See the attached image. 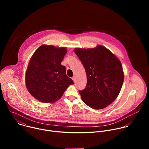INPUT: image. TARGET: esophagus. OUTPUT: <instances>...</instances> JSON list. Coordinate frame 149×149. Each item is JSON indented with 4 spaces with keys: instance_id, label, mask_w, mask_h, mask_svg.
I'll return each mask as SVG.
<instances>
[{
    "instance_id": "1",
    "label": "esophagus",
    "mask_w": 149,
    "mask_h": 149,
    "mask_svg": "<svg viewBox=\"0 0 149 149\" xmlns=\"http://www.w3.org/2000/svg\"><path fill=\"white\" fill-rule=\"evenodd\" d=\"M72 80H73V81H74V82H75V77H72Z\"/></svg>"
}]
</instances>
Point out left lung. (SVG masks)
<instances>
[{
  "label": "left lung",
  "instance_id": "obj_1",
  "mask_svg": "<svg viewBox=\"0 0 149 149\" xmlns=\"http://www.w3.org/2000/svg\"><path fill=\"white\" fill-rule=\"evenodd\" d=\"M74 52L87 74L86 88L79 91L82 100L93 109L107 107L118 97L123 84L120 61L102 45L88 49L77 48Z\"/></svg>",
  "mask_w": 149,
  "mask_h": 149
}]
</instances>
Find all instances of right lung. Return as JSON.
Wrapping results in <instances>:
<instances>
[{
	"instance_id": "right-lung-1",
	"label": "right lung",
	"mask_w": 149,
	"mask_h": 149,
	"mask_svg": "<svg viewBox=\"0 0 149 149\" xmlns=\"http://www.w3.org/2000/svg\"><path fill=\"white\" fill-rule=\"evenodd\" d=\"M67 52L65 47L42 45L33 53L26 71L25 83L29 93L37 100L54 103L74 84L66 75V68L61 65Z\"/></svg>"
}]
</instances>
